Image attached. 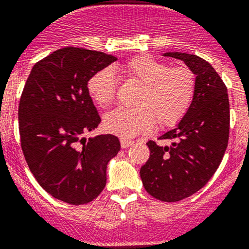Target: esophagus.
<instances>
[{"label": "esophagus", "mask_w": 249, "mask_h": 249, "mask_svg": "<svg viewBox=\"0 0 249 249\" xmlns=\"http://www.w3.org/2000/svg\"><path fill=\"white\" fill-rule=\"evenodd\" d=\"M133 142H131V140L124 139V138H122V139H120V144H122V148L123 149L129 148V146H130V145H133Z\"/></svg>", "instance_id": "esophagus-1"}]
</instances>
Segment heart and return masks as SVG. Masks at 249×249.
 <instances>
[{
    "label": "heart",
    "instance_id": "1",
    "mask_svg": "<svg viewBox=\"0 0 249 249\" xmlns=\"http://www.w3.org/2000/svg\"><path fill=\"white\" fill-rule=\"evenodd\" d=\"M129 79L142 84L133 109L112 110L104 116V127L124 139L160 127L176 125L187 114L196 91V76L184 66L170 68L149 55L137 56L123 66ZM116 76L111 69L99 70L88 81V92L98 107H107L116 94Z\"/></svg>",
    "mask_w": 249,
    "mask_h": 249
}]
</instances>
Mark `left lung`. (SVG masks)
Returning <instances> with one entry per match:
<instances>
[{
	"mask_svg": "<svg viewBox=\"0 0 249 249\" xmlns=\"http://www.w3.org/2000/svg\"><path fill=\"white\" fill-rule=\"evenodd\" d=\"M181 60L196 75V91L187 114L174 129L149 140L148 161L140 169L145 190L161 202H178L202 189L218 169L228 145L229 100L223 80L196 55L166 53Z\"/></svg>",
	"mask_w": 249,
	"mask_h": 249,
	"instance_id": "8db88e82",
	"label": "left lung"
}]
</instances>
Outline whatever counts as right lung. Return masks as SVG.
Returning <instances> with one entry per match:
<instances>
[{
    "mask_svg": "<svg viewBox=\"0 0 249 249\" xmlns=\"http://www.w3.org/2000/svg\"><path fill=\"white\" fill-rule=\"evenodd\" d=\"M114 61L92 50H56L34 65L21 95L18 129L27 165L47 193L69 204H86L103 192L107 163L120 150L111 134L83 138L101 122L89 79Z\"/></svg>",
    "mask_w": 249,
    "mask_h": 249,
    "instance_id": "1",
    "label": "right lung"
}]
</instances>
